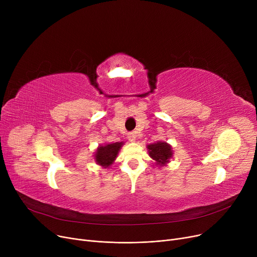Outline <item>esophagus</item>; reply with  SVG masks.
<instances>
[{"instance_id": "1", "label": "esophagus", "mask_w": 257, "mask_h": 257, "mask_svg": "<svg viewBox=\"0 0 257 257\" xmlns=\"http://www.w3.org/2000/svg\"><path fill=\"white\" fill-rule=\"evenodd\" d=\"M127 138H128V140H129L130 142H136V139H137V134L134 133V132H130V133H128Z\"/></svg>"}]
</instances>
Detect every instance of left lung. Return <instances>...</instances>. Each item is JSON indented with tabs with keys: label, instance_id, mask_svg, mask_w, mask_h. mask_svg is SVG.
Wrapping results in <instances>:
<instances>
[{
	"label": "left lung",
	"instance_id": "left-lung-1",
	"mask_svg": "<svg viewBox=\"0 0 257 257\" xmlns=\"http://www.w3.org/2000/svg\"><path fill=\"white\" fill-rule=\"evenodd\" d=\"M147 148L149 151V156L159 166H166L173 156L172 147L166 142H157L148 145Z\"/></svg>",
	"mask_w": 257,
	"mask_h": 257
}]
</instances>
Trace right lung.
I'll use <instances>...</instances> for the list:
<instances>
[{
  "instance_id": "add662e5",
  "label": "right lung",
  "mask_w": 257,
  "mask_h": 257,
  "mask_svg": "<svg viewBox=\"0 0 257 257\" xmlns=\"http://www.w3.org/2000/svg\"><path fill=\"white\" fill-rule=\"evenodd\" d=\"M124 145L123 142L120 143H113V144H107L105 146L98 147V149L94 154V160L97 161L99 166H102L103 168L110 167L113 161L115 160L118 151Z\"/></svg>"
}]
</instances>
